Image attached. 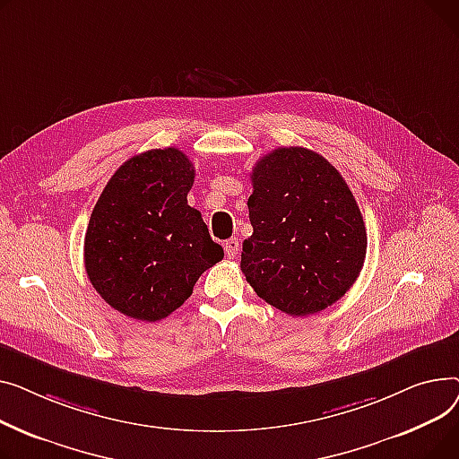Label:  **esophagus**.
I'll use <instances>...</instances> for the list:
<instances>
[{
    "label": "esophagus",
    "mask_w": 459,
    "mask_h": 459,
    "mask_svg": "<svg viewBox=\"0 0 459 459\" xmlns=\"http://www.w3.org/2000/svg\"><path fill=\"white\" fill-rule=\"evenodd\" d=\"M224 250H226V255L230 259H235L237 254H238V238H228L224 242Z\"/></svg>",
    "instance_id": "1"
}]
</instances>
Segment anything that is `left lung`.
<instances>
[{
	"label": "left lung",
	"instance_id": "left-lung-1",
	"mask_svg": "<svg viewBox=\"0 0 459 459\" xmlns=\"http://www.w3.org/2000/svg\"><path fill=\"white\" fill-rule=\"evenodd\" d=\"M250 178L254 233L240 254L247 281L290 316L335 304L367 254L361 211L339 170L316 152L290 146L259 159Z\"/></svg>",
	"mask_w": 459,
	"mask_h": 459
}]
</instances>
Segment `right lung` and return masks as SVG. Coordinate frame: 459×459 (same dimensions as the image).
<instances>
[{"mask_svg":"<svg viewBox=\"0 0 459 459\" xmlns=\"http://www.w3.org/2000/svg\"><path fill=\"white\" fill-rule=\"evenodd\" d=\"M195 167L178 148L127 159L105 185L85 233V268L101 299L155 322L193 294L224 257L198 209L186 204Z\"/></svg>","mask_w":459,"mask_h":459,"instance_id":"add662e5","label":"right lung"}]
</instances>
